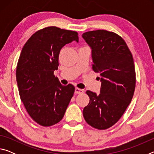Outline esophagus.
Listing matches in <instances>:
<instances>
[{
	"label": "esophagus",
	"mask_w": 154,
	"mask_h": 154,
	"mask_svg": "<svg viewBox=\"0 0 154 154\" xmlns=\"http://www.w3.org/2000/svg\"><path fill=\"white\" fill-rule=\"evenodd\" d=\"M83 92H84V90L82 89H79V88H76L75 90V94H82Z\"/></svg>",
	"instance_id": "obj_1"
}]
</instances>
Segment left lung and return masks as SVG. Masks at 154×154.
Segmentation results:
<instances>
[{"mask_svg":"<svg viewBox=\"0 0 154 154\" xmlns=\"http://www.w3.org/2000/svg\"><path fill=\"white\" fill-rule=\"evenodd\" d=\"M82 37L92 49V69L100 75V94L88 90L90 103L83 110L85 122L105 130L116 123L133 97L136 75L133 57L120 36L105 30L89 31Z\"/></svg>","mask_w":154,"mask_h":154,"instance_id":"obj_1","label":"left lung"}]
</instances>
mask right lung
I'll return each mask as SVG.
<instances>
[{"instance_id": "add662e5", "label": "right lung", "mask_w": 154, "mask_h": 154, "mask_svg": "<svg viewBox=\"0 0 154 154\" xmlns=\"http://www.w3.org/2000/svg\"><path fill=\"white\" fill-rule=\"evenodd\" d=\"M78 33L49 26L38 30L23 47L16 69L21 100L34 121L51 126L63 118L75 92L71 84L62 85L54 71L59 66V54Z\"/></svg>"}]
</instances>
